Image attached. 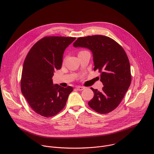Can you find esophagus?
I'll return each mask as SVG.
<instances>
[{
    "label": "esophagus",
    "mask_w": 154,
    "mask_h": 154,
    "mask_svg": "<svg viewBox=\"0 0 154 154\" xmlns=\"http://www.w3.org/2000/svg\"><path fill=\"white\" fill-rule=\"evenodd\" d=\"M76 89H77L78 91H83V89H85V88L83 87V86H77V87H76Z\"/></svg>",
    "instance_id": "obj_1"
}]
</instances>
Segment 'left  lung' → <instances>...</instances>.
<instances>
[{
  "instance_id": "obj_1",
  "label": "left lung",
  "mask_w": 154,
  "mask_h": 154,
  "mask_svg": "<svg viewBox=\"0 0 154 154\" xmlns=\"http://www.w3.org/2000/svg\"><path fill=\"white\" fill-rule=\"evenodd\" d=\"M73 45L92 51L94 70L100 73V81L104 85L100 91L91 88L94 95L88 102L89 107L100 114L112 111L120 103L131 83L130 63L124 49L112 38L101 35L79 37Z\"/></svg>"
}]
</instances>
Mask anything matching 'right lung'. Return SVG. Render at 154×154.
Here are the masks:
<instances>
[{"label":"right lung","mask_w":154,"mask_h":154,"mask_svg":"<svg viewBox=\"0 0 154 154\" xmlns=\"http://www.w3.org/2000/svg\"><path fill=\"white\" fill-rule=\"evenodd\" d=\"M75 37L46 36L30 49L23 63L21 91L29 106L38 115L50 117L65 107L72 87L53 85L56 69L62 67L65 49Z\"/></svg>","instance_id":"right-lung-1"}]
</instances>
